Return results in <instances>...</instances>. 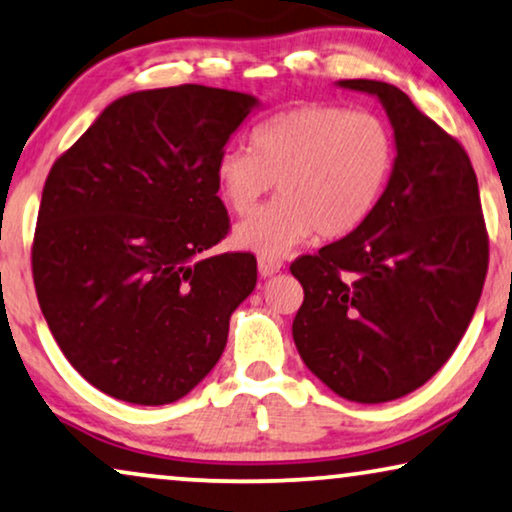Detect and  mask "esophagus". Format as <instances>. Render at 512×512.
Masks as SVG:
<instances>
[{"instance_id":"obj_1","label":"esophagus","mask_w":512,"mask_h":512,"mask_svg":"<svg viewBox=\"0 0 512 512\" xmlns=\"http://www.w3.org/2000/svg\"><path fill=\"white\" fill-rule=\"evenodd\" d=\"M257 269H260V276L269 278L283 269V262L276 260V257H260V260H257Z\"/></svg>"}]
</instances>
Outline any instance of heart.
Masks as SVG:
<instances>
[{"instance_id":"b5f03b06","label":"heart","mask_w":512,"mask_h":512,"mask_svg":"<svg viewBox=\"0 0 512 512\" xmlns=\"http://www.w3.org/2000/svg\"><path fill=\"white\" fill-rule=\"evenodd\" d=\"M250 147L215 159V187L231 213L248 215L271 187L281 196L231 234L236 248L281 257L306 238L356 231L384 194L393 170V138L372 112L299 105L255 128Z\"/></svg>"}]
</instances>
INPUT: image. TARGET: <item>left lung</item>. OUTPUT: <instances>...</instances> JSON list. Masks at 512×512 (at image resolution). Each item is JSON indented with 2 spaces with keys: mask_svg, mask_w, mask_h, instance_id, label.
I'll return each instance as SVG.
<instances>
[{
  "mask_svg": "<svg viewBox=\"0 0 512 512\" xmlns=\"http://www.w3.org/2000/svg\"><path fill=\"white\" fill-rule=\"evenodd\" d=\"M337 86L379 98L395 161L356 231L292 262L304 288L292 339L327 388L374 405L424 386L452 356L480 302L489 241L466 149L400 88Z\"/></svg>",
  "mask_w": 512,
  "mask_h": 512,
  "instance_id": "8db88e82",
  "label": "left lung"
}]
</instances>
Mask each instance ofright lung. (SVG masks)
<instances>
[{
	"label": "right lung",
	"mask_w": 512,
	"mask_h": 512,
	"mask_svg": "<svg viewBox=\"0 0 512 512\" xmlns=\"http://www.w3.org/2000/svg\"><path fill=\"white\" fill-rule=\"evenodd\" d=\"M257 107L255 95L199 84L135 91L53 163L34 288L60 351L102 393L168 405L220 360L257 262L206 255L229 229L213 170Z\"/></svg>",
	"instance_id": "obj_1"
}]
</instances>
